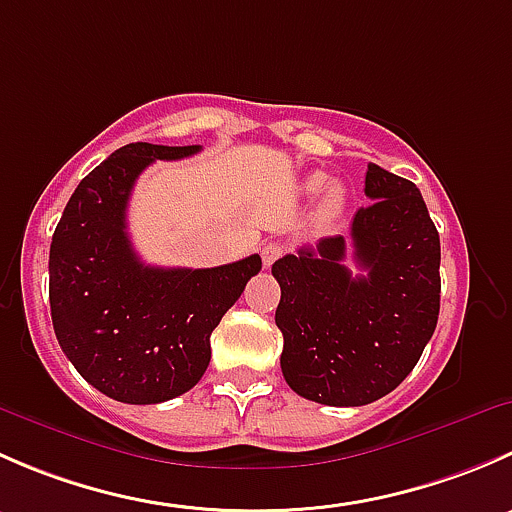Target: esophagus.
I'll list each match as a JSON object with an SVG mask.
<instances>
[{
    "label": "esophagus",
    "mask_w": 512,
    "mask_h": 512,
    "mask_svg": "<svg viewBox=\"0 0 512 512\" xmlns=\"http://www.w3.org/2000/svg\"><path fill=\"white\" fill-rule=\"evenodd\" d=\"M260 255H262V262H265V267H270L272 262L280 260V257L285 255V245H280V242H267V245H262Z\"/></svg>",
    "instance_id": "1"
}]
</instances>
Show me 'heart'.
Listing matches in <instances>:
<instances>
[{"mask_svg": "<svg viewBox=\"0 0 512 512\" xmlns=\"http://www.w3.org/2000/svg\"><path fill=\"white\" fill-rule=\"evenodd\" d=\"M324 183H327V178H324L322 173L309 175V178H307V190H309V193H317V190L324 188ZM339 208H342V193H339L337 188H332L327 193V198H324V210H327V213H337Z\"/></svg>", "mask_w": 512, "mask_h": 512, "instance_id": "b5f03b06", "label": "heart"}]
</instances>
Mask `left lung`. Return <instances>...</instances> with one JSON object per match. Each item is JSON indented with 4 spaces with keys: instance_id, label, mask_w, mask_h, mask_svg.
Instances as JSON below:
<instances>
[{
    "instance_id": "obj_1",
    "label": "left lung",
    "mask_w": 512,
    "mask_h": 512,
    "mask_svg": "<svg viewBox=\"0 0 512 512\" xmlns=\"http://www.w3.org/2000/svg\"><path fill=\"white\" fill-rule=\"evenodd\" d=\"M366 208L349 237H324L272 265L289 389L327 406L391 394L421 359L441 309V240L411 180L366 170ZM352 246L364 276L342 266Z\"/></svg>"
}]
</instances>
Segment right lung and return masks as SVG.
<instances>
[{
    "label": "right lung",
    "mask_w": 512,
    "mask_h": 512,
    "mask_svg": "<svg viewBox=\"0 0 512 512\" xmlns=\"http://www.w3.org/2000/svg\"><path fill=\"white\" fill-rule=\"evenodd\" d=\"M200 146L128 143L79 183L49 250L51 322L61 352L108 399L160 404L193 389L210 334L260 272V255L188 270L141 262L126 230L138 175Z\"/></svg>",
    "instance_id": "add662e5"
}]
</instances>
